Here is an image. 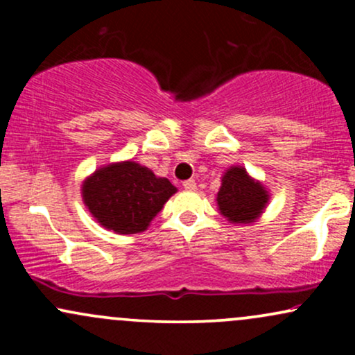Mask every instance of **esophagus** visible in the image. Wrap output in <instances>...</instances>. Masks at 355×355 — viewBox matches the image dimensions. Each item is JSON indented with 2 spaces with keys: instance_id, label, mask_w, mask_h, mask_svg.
<instances>
[{
  "instance_id": "1",
  "label": "esophagus",
  "mask_w": 355,
  "mask_h": 355,
  "mask_svg": "<svg viewBox=\"0 0 355 355\" xmlns=\"http://www.w3.org/2000/svg\"><path fill=\"white\" fill-rule=\"evenodd\" d=\"M183 189L189 191H195L197 190V183H195V180H187L183 182Z\"/></svg>"
}]
</instances>
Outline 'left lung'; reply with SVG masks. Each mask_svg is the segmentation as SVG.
I'll return each instance as SVG.
<instances>
[{
  "label": "left lung",
  "instance_id": "obj_1",
  "mask_svg": "<svg viewBox=\"0 0 355 355\" xmlns=\"http://www.w3.org/2000/svg\"><path fill=\"white\" fill-rule=\"evenodd\" d=\"M217 207L232 225H250L262 217L270 193L262 182L250 177L243 166L234 165L220 178Z\"/></svg>",
  "mask_w": 355,
  "mask_h": 355
}]
</instances>
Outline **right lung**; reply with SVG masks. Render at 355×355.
I'll return each mask as SVG.
<instances>
[{
	"mask_svg": "<svg viewBox=\"0 0 355 355\" xmlns=\"http://www.w3.org/2000/svg\"><path fill=\"white\" fill-rule=\"evenodd\" d=\"M177 187L133 160L100 166L81 185L92 217L115 234H140L164 209Z\"/></svg>",
	"mask_w": 355,
	"mask_h": 355,
	"instance_id": "add662e5",
	"label": "right lung"
}]
</instances>
